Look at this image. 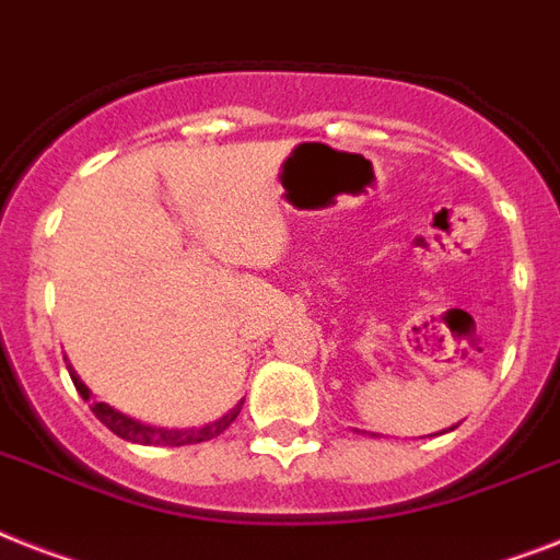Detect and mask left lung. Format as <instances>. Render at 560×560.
Segmentation results:
<instances>
[{
	"label": "left lung",
	"instance_id": "8db88e82",
	"mask_svg": "<svg viewBox=\"0 0 560 560\" xmlns=\"http://www.w3.org/2000/svg\"><path fill=\"white\" fill-rule=\"evenodd\" d=\"M452 429H454V425H452Z\"/></svg>",
	"mask_w": 560,
	"mask_h": 560
}]
</instances>
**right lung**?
Instances as JSON below:
<instances>
[{
	"label": "right lung",
	"instance_id": "obj_1",
	"mask_svg": "<svg viewBox=\"0 0 560 560\" xmlns=\"http://www.w3.org/2000/svg\"><path fill=\"white\" fill-rule=\"evenodd\" d=\"M68 374H71V380H74V388L80 390V397L89 399L91 397L89 385H85L83 380L77 376V371L71 365H68ZM91 411H94V417H97V420L103 422L108 431H115L117 438L129 440V443H140V445H192V443H203V440L218 438L221 431L230 429V422L238 417L241 406H235L233 411L224 413L221 420L209 422V425H203V429H158V425H147V422L131 420V417H126L122 411L112 408L108 402H94V406H91Z\"/></svg>",
	"mask_w": 560,
	"mask_h": 560
}]
</instances>
